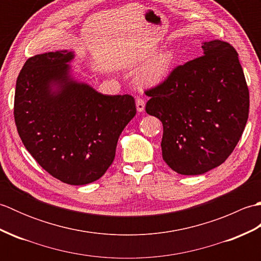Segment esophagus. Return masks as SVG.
<instances>
[{
  "instance_id": "1",
  "label": "esophagus",
  "mask_w": 261,
  "mask_h": 261,
  "mask_svg": "<svg viewBox=\"0 0 261 261\" xmlns=\"http://www.w3.org/2000/svg\"><path fill=\"white\" fill-rule=\"evenodd\" d=\"M136 105H137V110H138V112H142V111L145 110V105H146V103H145V101H143L142 98H137Z\"/></svg>"
}]
</instances>
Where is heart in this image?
<instances>
[{
	"mask_svg": "<svg viewBox=\"0 0 261 261\" xmlns=\"http://www.w3.org/2000/svg\"><path fill=\"white\" fill-rule=\"evenodd\" d=\"M175 64V56L171 51H163L154 56L143 69L140 79L143 84L156 85L166 80Z\"/></svg>",
	"mask_w": 261,
	"mask_h": 261,
	"instance_id": "obj_1",
	"label": "heart"
}]
</instances>
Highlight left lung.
Listing matches in <instances>:
<instances>
[{
    "mask_svg": "<svg viewBox=\"0 0 261 261\" xmlns=\"http://www.w3.org/2000/svg\"><path fill=\"white\" fill-rule=\"evenodd\" d=\"M203 50L146 91L147 113L163 123V158L181 175L204 174L223 164L249 115V90L236 49L212 40Z\"/></svg>",
    "mask_w": 261,
    "mask_h": 261,
    "instance_id": "1",
    "label": "left lung"
}]
</instances>
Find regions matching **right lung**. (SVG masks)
I'll list each match as a JSON object with an SVG mask.
<instances>
[{
	"label": "right lung",
	"instance_id": "obj_1",
	"mask_svg": "<svg viewBox=\"0 0 261 261\" xmlns=\"http://www.w3.org/2000/svg\"><path fill=\"white\" fill-rule=\"evenodd\" d=\"M73 53L30 57L16 80L14 121L27 150L58 180L85 185L105 174L136 115L131 95H103L69 75ZM53 82L59 85L53 91Z\"/></svg>",
	"mask_w": 261,
	"mask_h": 261
}]
</instances>
